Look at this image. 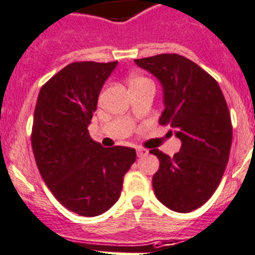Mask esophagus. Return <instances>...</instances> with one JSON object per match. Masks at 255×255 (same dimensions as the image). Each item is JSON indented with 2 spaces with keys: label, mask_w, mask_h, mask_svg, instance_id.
<instances>
[{
  "label": "esophagus",
  "mask_w": 255,
  "mask_h": 255,
  "mask_svg": "<svg viewBox=\"0 0 255 255\" xmlns=\"http://www.w3.org/2000/svg\"><path fill=\"white\" fill-rule=\"evenodd\" d=\"M147 153H148V151H147L146 148H142V147H138V148H136V155H138V157L146 156Z\"/></svg>",
  "instance_id": "esophagus-1"
}]
</instances>
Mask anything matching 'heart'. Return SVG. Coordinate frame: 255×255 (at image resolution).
Wrapping results in <instances>:
<instances>
[{
    "label": "heart",
    "mask_w": 255,
    "mask_h": 255,
    "mask_svg": "<svg viewBox=\"0 0 255 255\" xmlns=\"http://www.w3.org/2000/svg\"><path fill=\"white\" fill-rule=\"evenodd\" d=\"M148 79H146V78L143 77H132L131 79H130V85H136V83H142V82H147Z\"/></svg>",
    "instance_id": "1"
}]
</instances>
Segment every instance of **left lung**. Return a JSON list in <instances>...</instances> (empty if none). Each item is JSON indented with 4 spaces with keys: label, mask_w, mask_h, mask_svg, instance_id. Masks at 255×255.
Returning a JSON list of instances; mask_svg holds the SVG:
<instances>
[{
    "label": "left lung",
    "mask_w": 255,
    "mask_h": 255,
    "mask_svg": "<svg viewBox=\"0 0 255 255\" xmlns=\"http://www.w3.org/2000/svg\"><path fill=\"white\" fill-rule=\"evenodd\" d=\"M161 82L164 108L159 124L180 138L170 157L157 148L160 167L152 177L156 198L172 211L190 212L205 205L222 181L232 144V123L218 82L201 66L176 53L135 60Z\"/></svg>",
    "instance_id": "left-lung-1"
}]
</instances>
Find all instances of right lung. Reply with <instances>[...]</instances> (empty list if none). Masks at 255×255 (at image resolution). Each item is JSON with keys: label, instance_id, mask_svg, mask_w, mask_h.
I'll list each match as a JSON object with an SVG mask.
<instances>
[{"label": "right lung", "instance_id": "add662e5", "mask_svg": "<svg viewBox=\"0 0 255 255\" xmlns=\"http://www.w3.org/2000/svg\"><path fill=\"white\" fill-rule=\"evenodd\" d=\"M117 61L71 62L39 92L31 144L37 169L61 205L81 216H98L120 198L124 176L135 161L134 148H105L87 126Z\"/></svg>", "mask_w": 255, "mask_h": 255}]
</instances>
